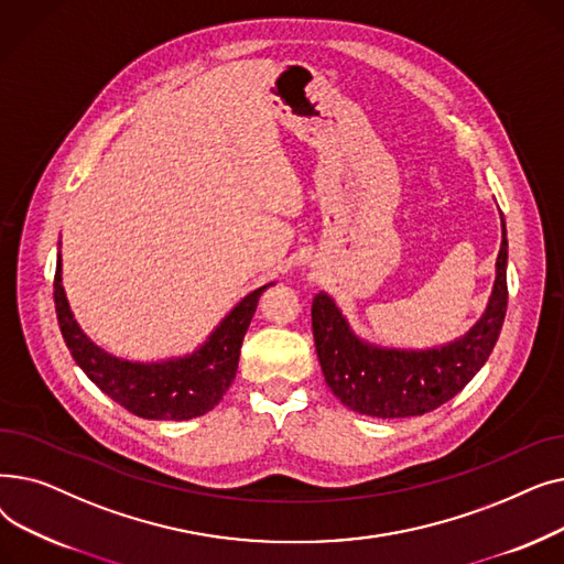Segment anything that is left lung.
<instances>
[{
	"label": "left lung",
	"mask_w": 564,
	"mask_h": 564,
	"mask_svg": "<svg viewBox=\"0 0 564 564\" xmlns=\"http://www.w3.org/2000/svg\"><path fill=\"white\" fill-rule=\"evenodd\" d=\"M508 237L496 260V283L480 322L464 338L436 349L375 347L351 334L329 294H315L311 317L317 359L332 393L375 419H409L455 398L485 366L508 311Z\"/></svg>",
	"instance_id": "obj_1"
}]
</instances>
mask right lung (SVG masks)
<instances>
[{
	"label": "right lung",
	"instance_id": "right-lung-1",
	"mask_svg": "<svg viewBox=\"0 0 564 564\" xmlns=\"http://www.w3.org/2000/svg\"><path fill=\"white\" fill-rule=\"evenodd\" d=\"M267 285L237 304L194 354L162 364H137L107 354L77 327L62 285V256L54 274L58 329L75 364L96 387L130 413L148 421H189L203 416L226 395L235 379L245 334Z\"/></svg>",
	"mask_w": 564,
	"mask_h": 564
}]
</instances>
